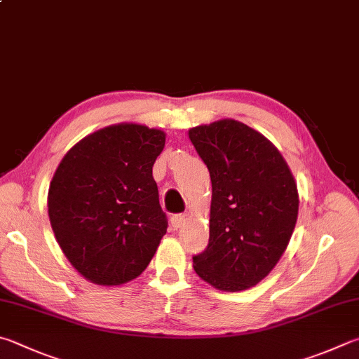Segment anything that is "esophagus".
Masks as SVG:
<instances>
[{
  "instance_id": "1",
  "label": "esophagus",
  "mask_w": 359,
  "mask_h": 359,
  "mask_svg": "<svg viewBox=\"0 0 359 359\" xmlns=\"http://www.w3.org/2000/svg\"><path fill=\"white\" fill-rule=\"evenodd\" d=\"M184 224H185V215H172V217H171V226H172L174 231L180 229V227L184 226Z\"/></svg>"
}]
</instances>
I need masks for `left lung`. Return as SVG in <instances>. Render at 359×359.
Here are the masks:
<instances>
[{"mask_svg": "<svg viewBox=\"0 0 359 359\" xmlns=\"http://www.w3.org/2000/svg\"><path fill=\"white\" fill-rule=\"evenodd\" d=\"M212 180L210 237L193 257L201 279L223 292L259 284L287 248L298 218L297 182L257 130L221 119L188 130Z\"/></svg>", "mask_w": 359, "mask_h": 359, "instance_id": "1", "label": "left lung"}]
</instances>
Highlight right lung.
<instances>
[{
	"label": "right lung",
	"instance_id": "right-lung-1",
	"mask_svg": "<svg viewBox=\"0 0 359 359\" xmlns=\"http://www.w3.org/2000/svg\"><path fill=\"white\" fill-rule=\"evenodd\" d=\"M166 133L122 122L84 136L48 188V217L70 265L99 285H121L151 262L168 221L152 166Z\"/></svg>",
	"mask_w": 359,
	"mask_h": 359
}]
</instances>
